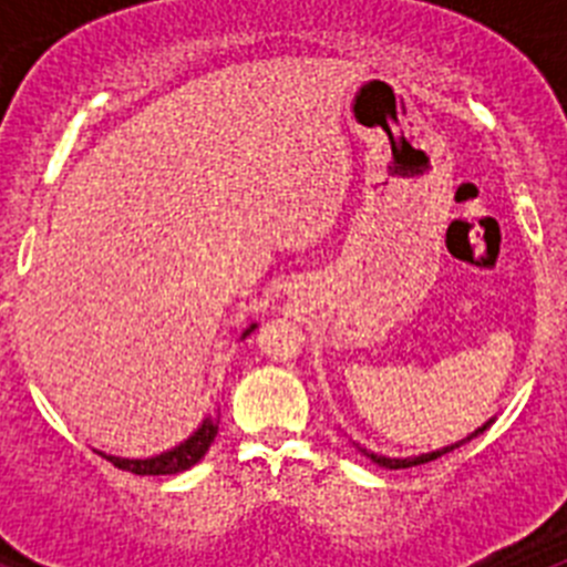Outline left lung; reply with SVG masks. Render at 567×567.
<instances>
[{"instance_id": "1", "label": "left lung", "mask_w": 567, "mask_h": 567, "mask_svg": "<svg viewBox=\"0 0 567 567\" xmlns=\"http://www.w3.org/2000/svg\"><path fill=\"white\" fill-rule=\"evenodd\" d=\"M494 423V420H488V423H483L480 425V429H474V432L468 434V437H463V440H457V443H452V445H445V449H437V452H429V454H417V457H385V454H374V452H369V449H360V452L365 454V457L372 460V463H378L380 468H412V465H423V463H432V460H437V457H443V454H449V452H454V449H460V445H465L468 443V440H474L477 437V434H483L485 429H488V425Z\"/></svg>"}]
</instances>
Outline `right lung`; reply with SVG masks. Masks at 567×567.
<instances>
[{
	"mask_svg": "<svg viewBox=\"0 0 567 567\" xmlns=\"http://www.w3.org/2000/svg\"><path fill=\"white\" fill-rule=\"evenodd\" d=\"M255 327H258V323H249V327L240 332V340L247 338L249 332H255ZM218 420H221V414L213 412L209 417L202 420V425H198V429H195L184 443H178L175 449H167V452L162 454H155V457L130 460V457H113V454H102V452L99 454L107 457L115 468L130 471V474H142V477H147V474H153V477H158V474H178V471L193 468V465L209 452V445H213L215 434H218Z\"/></svg>",
	"mask_w": 567,
	"mask_h": 567,
	"instance_id": "add662e5",
	"label": "right lung"
}]
</instances>
